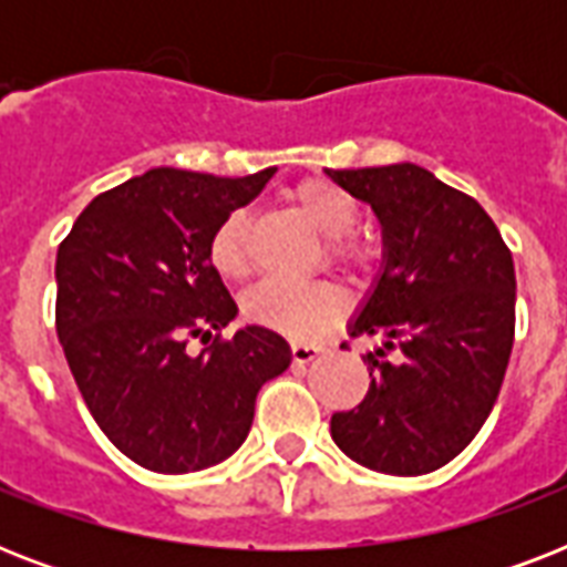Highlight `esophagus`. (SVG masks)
Wrapping results in <instances>:
<instances>
[{
    "mask_svg": "<svg viewBox=\"0 0 567 567\" xmlns=\"http://www.w3.org/2000/svg\"><path fill=\"white\" fill-rule=\"evenodd\" d=\"M318 355H320V347H315V344H291V359H293V364H300V368H306V364L315 362Z\"/></svg>",
    "mask_w": 567,
    "mask_h": 567,
    "instance_id": "1",
    "label": "esophagus"
}]
</instances>
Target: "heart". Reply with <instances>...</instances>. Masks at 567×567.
<instances>
[{
    "label": "heart",
    "instance_id": "b5f03b06",
    "mask_svg": "<svg viewBox=\"0 0 567 567\" xmlns=\"http://www.w3.org/2000/svg\"><path fill=\"white\" fill-rule=\"evenodd\" d=\"M293 205L311 220V226L327 235V258L347 270H364L373 261V247L359 238L353 226L359 223V203L347 188L329 179H306L291 190ZM208 261L226 279H240L249 270L247 252V214L231 212L214 226L208 238ZM244 318L265 327L276 336L306 341L344 318L347 297L336 282H288L265 279L247 291Z\"/></svg>",
    "mask_w": 567,
    "mask_h": 567
}]
</instances>
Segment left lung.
<instances>
[{
    "label": "left lung",
    "instance_id": "8db88e82",
    "mask_svg": "<svg viewBox=\"0 0 567 567\" xmlns=\"http://www.w3.org/2000/svg\"><path fill=\"white\" fill-rule=\"evenodd\" d=\"M373 208L382 270L350 336H382L364 355L371 388L332 414V441L359 465L421 476L456 458L501 394L515 341V265L474 196L417 164L327 171ZM385 349H400L394 363Z\"/></svg>",
    "mask_w": 567,
    "mask_h": 567
}]
</instances>
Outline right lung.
<instances>
[{"label": "right lung", "instance_id": "right-lung-1", "mask_svg": "<svg viewBox=\"0 0 567 567\" xmlns=\"http://www.w3.org/2000/svg\"><path fill=\"white\" fill-rule=\"evenodd\" d=\"M274 173L220 179L155 167L93 196L58 247L66 364L100 430L146 471L190 474L229 458L261 385L291 364L288 341L265 327L220 338L238 306L208 261L214 226ZM190 334L209 346L199 357L184 350Z\"/></svg>", "mask_w": 567, "mask_h": 567}]
</instances>
